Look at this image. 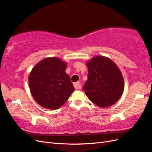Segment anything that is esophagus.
I'll return each mask as SVG.
<instances>
[{"label":"esophagus","mask_w":152,"mask_h":152,"mask_svg":"<svg viewBox=\"0 0 152 152\" xmlns=\"http://www.w3.org/2000/svg\"><path fill=\"white\" fill-rule=\"evenodd\" d=\"M73 86H74V88H75V89H79L81 88V85L79 83V82H77V83H75L73 84Z\"/></svg>","instance_id":"34e87169"}]
</instances>
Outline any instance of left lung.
I'll list each match as a JSON object with an SVG mask.
<instances>
[{
  "label": "left lung",
  "mask_w": 152,
  "mask_h": 152,
  "mask_svg": "<svg viewBox=\"0 0 152 152\" xmlns=\"http://www.w3.org/2000/svg\"><path fill=\"white\" fill-rule=\"evenodd\" d=\"M86 65L88 80L83 90L93 104L108 107L117 102L124 90V79L117 65L109 57L96 56Z\"/></svg>",
  "instance_id": "8db88e82"
}]
</instances>
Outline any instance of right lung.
Instances as JSON below:
<instances>
[{
	"mask_svg": "<svg viewBox=\"0 0 152 152\" xmlns=\"http://www.w3.org/2000/svg\"><path fill=\"white\" fill-rule=\"evenodd\" d=\"M67 63L58 57H47L32 69L28 86L35 101L44 108L55 110L66 103L75 88L65 72Z\"/></svg>",
	"mask_w": 152,
	"mask_h": 152,
	"instance_id": "add662e5",
	"label": "right lung"
}]
</instances>
